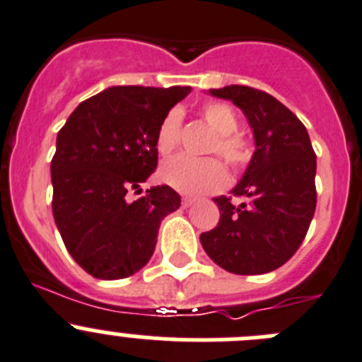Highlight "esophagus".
I'll return each instance as SVG.
<instances>
[{
	"label": "esophagus",
	"instance_id": "34e87169",
	"mask_svg": "<svg viewBox=\"0 0 362 362\" xmlns=\"http://www.w3.org/2000/svg\"><path fill=\"white\" fill-rule=\"evenodd\" d=\"M193 204H194V198H191V197L182 198V205H184V207H191Z\"/></svg>",
	"mask_w": 362,
	"mask_h": 362
}]
</instances>
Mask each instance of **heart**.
Returning <instances> with one entry per match:
<instances>
[{"instance_id":"obj_1","label":"heart","mask_w":362,"mask_h":362,"mask_svg":"<svg viewBox=\"0 0 362 362\" xmlns=\"http://www.w3.org/2000/svg\"><path fill=\"white\" fill-rule=\"evenodd\" d=\"M202 119L216 135L211 144V153H218L233 168H243L250 158V146L242 135H238V117L229 104L207 103L202 108ZM182 115L178 110L165 113L157 129V151L168 157L177 149L180 142ZM160 178L168 185L185 194H205L220 191L229 182L226 168L216 158L193 160L187 157H177L165 162L160 168Z\"/></svg>"}]
</instances>
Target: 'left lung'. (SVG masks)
<instances>
[{"mask_svg": "<svg viewBox=\"0 0 362 362\" xmlns=\"http://www.w3.org/2000/svg\"><path fill=\"white\" fill-rule=\"evenodd\" d=\"M233 100L249 120L252 158L230 198L216 197L220 221L200 234L204 250L233 274H265L294 256L315 211V153L301 120L269 93L250 86L209 90Z\"/></svg>", "mask_w": 362, "mask_h": 362, "instance_id": "obj_1", "label": "left lung"}]
</instances>
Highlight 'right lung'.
<instances>
[{"mask_svg":"<svg viewBox=\"0 0 362 362\" xmlns=\"http://www.w3.org/2000/svg\"><path fill=\"white\" fill-rule=\"evenodd\" d=\"M189 86H112L83 103L57 133L50 164L55 226L70 256L97 279L135 274L153 256L160 221L180 194L141 184L155 171L162 119Z\"/></svg>","mask_w":362,"mask_h":362,"instance_id":"1","label":"right lung"}]
</instances>
